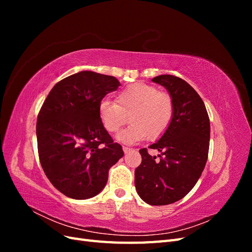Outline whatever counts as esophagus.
I'll use <instances>...</instances> for the list:
<instances>
[{
    "label": "esophagus",
    "mask_w": 252,
    "mask_h": 252,
    "mask_svg": "<svg viewBox=\"0 0 252 252\" xmlns=\"http://www.w3.org/2000/svg\"><path fill=\"white\" fill-rule=\"evenodd\" d=\"M131 150V148H129V147H126V146H123V151L125 152V154H128L129 151Z\"/></svg>",
    "instance_id": "esophagus-1"
}]
</instances>
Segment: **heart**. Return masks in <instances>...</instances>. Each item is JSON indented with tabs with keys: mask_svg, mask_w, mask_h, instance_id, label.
<instances>
[{
	"mask_svg": "<svg viewBox=\"0 0 252 252\" xmlns=\"http://www.w3.org/2000/svg\"><path fill=\"white\" fill-rule=\"evenodd\" d=\"M116 101L102 100L98 105V116L104 128L112 134L118 133L129 118L131 125L118 138L123 143L135 144L145 138L155 140L166 131L171 122V97L148 84L128 85L118 94Z\"/></svg>",
	"mask_w": 252,
	"mask_h": 252,
	"instance_id": "heart-1",
	"label": "heart"
}]
</instances>
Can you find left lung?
<instances>
[{"label": "left lung", "mask_w": 252, "mask_h": 252, "mask_svg": "<svg viewBox=\"0 0 252 252\" xmlns=\"http://www.w3.org/2000/svg\"><path fill=\"white\" fill-rule=\"evenodd\" d=\"M167 89L173 104L168 128L148 148L140 150L142 163L134 171V185L149 205H168L183 199L196 184L208 158L210 123L201 96L181 78L162 74L152 79Z\"/></svg>", "instance_id": "obj_1"}]
</instances>
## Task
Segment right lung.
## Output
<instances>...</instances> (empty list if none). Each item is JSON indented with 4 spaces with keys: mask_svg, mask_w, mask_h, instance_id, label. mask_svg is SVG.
Returning <instances> with one entry per match:
<instances>
[{
    "mask_svg": "<svg viewBox=\"0 0 252 252\" xmlns=\"http://www.w3.org/2000/svg\"><path fill=\"white\" fill-rule=\"evenodd\" d=\"M121 86L111 75L80 71L57 83L37 116L42 168L60 192L74 200L104 189L108 171L124 156L98 116L103 97Z\"/></svg>",
    "mask_w": 252,
    "mask_h": 252,
    "instance_id": "add662e5",
    "label": "right lung"
}]
</instances>
